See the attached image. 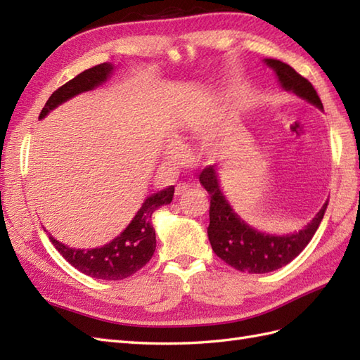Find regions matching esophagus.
<instances>
[{
	"mask_svg": "<svg viewBox=\"0 0 360 360\" xmlns=\"http://www.w3.org/2000/svg\"><path fill=\"white\" fill-rule=\"evenodd\" d=\"M188 190V186L187 184H178L176 186V192H174V195L176 196H181V195H184L186 192Z\"/></svg>",
	"mask_w": 360,
	"mask_h": 360,
	"instance_id": "esophagus-1",
	"label": "esophagus"
}]
</instances>
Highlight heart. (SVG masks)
Masks as SVG:
<instances>
[{
  "label": "heart",
  "mask_w": 360,
  "mask_h": 360,
  "mask_svg": "<svg viewBox=\"0 0 360 360\" xmlns=\"http://www.w3.org/2000/svg\"><path fill=\"white\" fill-rule=\"evenodd\" d=\"M168 153H170V156H172L173 159H178V158L181 156V148L178 147V145H172L170 151H168Z\"/></svg>",
  "instance_id": "1"
}]
</instances>
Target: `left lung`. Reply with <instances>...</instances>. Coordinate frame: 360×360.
Instances as JSON below:
<instances>
[{
    "mask_svg": "<svg viewBox=\"0 0 360 360\" xmlns=\"http://www.w3.org/2000/svg\"><path fill=\"white\" fill-rule=\"evenodd\" d=\"M264 62L277 72L283 88L292 91L298 97L323 110L322 101L308 79L280 60L266 58ZM200 181L210 195V224L207 233L212 249L224 263L241 272L266 274L292 262L312 240L328 207L326 201L316 218L297 233L283 236L266 235L249 227L232 210L219 190L215 167H205L200 174Z\"/></svg>",
    "mask_w": 360,
    "mask_h": 360,
    "instance_id": "8db88e82",
    "label": "left lung"
}]
</instances>
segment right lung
Masks as SVG:
<instances>
[{
	"mask_svg": "<svg viewBox=\"0 0 360 360\" xmlns=\"http://www.w3.org/2000/svg\"><path fill=\"white\" fill-rule=\"evenodd\" d=\"M111 71L112 65L101 63L75 75L72 80L53 91L38 119H43L51 110L66 102L68 98L98 86L108 79ZM173 195L174 187L172 186L147 198L125 231L103 248L86 250L74 249L57 241L51 233H48V236L66 262L82 274L97 280H124L142 269L155 254L156 233L151 226V215L160 205L170 204Z\"/></svg>",
	"mask_w": 360,
	"mask_h": 360,
	"instance_id": "add662e5",
	"label": "right lung"
}]
</instances>
